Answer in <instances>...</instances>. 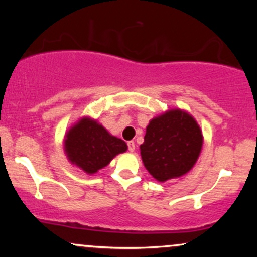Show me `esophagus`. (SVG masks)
Here are the masks:
<instances>
[{
    "instance_id": "1",
    "label": "esophagus",
    "mask_w": 257,
    "mask_h": 257,
    "mask_svg": "<svg viewBox=\"0 0 257 257\" xmlns=\"http://www.w3.org/2000/svg\"><path fill=\"white\" fill-rule=\"evenodd\" d=\"M128 150L131 152L135 151V143H134V141H128Z\"/></svg>"
}]
</instances>
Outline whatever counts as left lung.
<instances>
[{"mask_svg": "<svg viewBox=\"0 0 257 257\" xmlns=\"http://www.w3.org/2000/svg\"><path fill=\"white\" fill-rule=\"evenodd\" d=\"M203 146L202 129L188 112L172 108L150 120L140 155L146 170L159 182L192 169Z\"/></svg>", "mask_w": 257, "mask_h": 257, "instance_id": "obj_1", "label": "left lung"}]
</instances>
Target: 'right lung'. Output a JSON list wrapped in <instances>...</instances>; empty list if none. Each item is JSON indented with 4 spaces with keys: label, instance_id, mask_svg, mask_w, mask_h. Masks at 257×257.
I'll list each match as a JSON object with an SVG mask.
<instances>
[{
    "label": "right lung",
    "instance_id": "add662e5",
    "mask_svg": "<svg viewBox=\"0 0 257 257\" xmlns=\"http://www.w3.org/2000/svg\"><path fill=\"white\" fill-rule=\"evenodd\" d=\"M63 145L67 161L89 175L98 173L117 155L128 150L122 139L110 134L98 120L88 116L70 126Z\"/></svg>",
    "mask_w": 257,
    "mask_h": 257
}]
</instances>
